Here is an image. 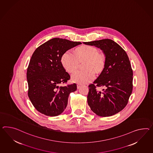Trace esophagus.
<instances>
[{
    "mask_svg": "<svg viewBox=\"0 0 153 153\" xmlns=\"http://www.w3.org/2000/svg\"><path fill=\"white\" fill-rule=\"evenodd\" d=\"M81 86H82V85H81V84H77V88H78V89H79Z\"/></svg>",
    "mask_w": 153,
    "mask_h": 153,
    "instance_id": "obj_1",
    "label": "esophagus"
}]
</instances>
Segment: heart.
I'll use <instances>...</instances> for the list:
<instances>
[{
	"label": "heart",
	"instance_id": "1",
	"mask_svg": "<svg viewBox=\"0 0 153 153\" xmlns=\"http://www.w3.org/2000/svg\"><path fill=\"white\" fill-rule=\"evenodd\" d=\"M86 60L85 71H76L71 75V80L78 84H84L91 82L95 78V72L99 74L104 70L106 63L105 55L99 53L97 48L83 45L78 48L76 53L67 51L61 58L63 68L68 73H73L78 68L79 61Z\"/></svg>",
	"mask_w": 153,
	"mask_h": 153
}]
</instances>
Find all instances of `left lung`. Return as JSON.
Masks as SVG:
<instances>
[{"mask_svg":"<svg viewBox=\"0 0 153 153\" xmlns=\"http://www.w3.org/2000/svg\"><path fill=\"white\" fill-rule=\"evenodd\" d=\"M100 48L105 55V68L89 85L87 101L91 110L100 117H110L123 109L133 90V71L128 56L118 44L109 39L84 42ZM105 88L99 92L96 87Z\"/></svg>","mask_w":153,"mask_h":153,"instance_id":"obj_1","label":"left lung"}]
</instances>
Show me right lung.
Listing matches in <instances>:
<instances>
[{"mask_svg": "<svg viewBox=\"0 0 153 153\" xmlns=\"http://www.w3.org/2000/svg\"><path fill=\"white\" fill-rule=\"evenodd\" d=\"M82 43L55 38L36 49L27 67L28 97L40 113L55 117L67 107L71 93L76 90V84L59 86L71 76L61 63L65 51Z\"/></svg>", "mask_w": 153, "mask_h": 153, "instance_id": "add662e5", "label": "right lung"}]
</instances>
